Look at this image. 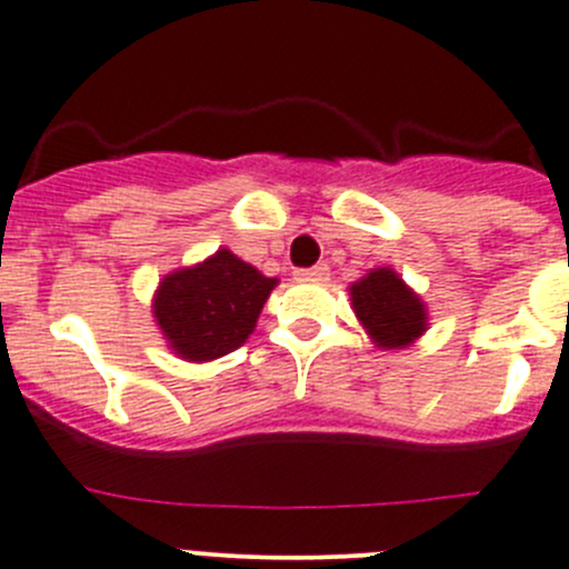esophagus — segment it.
I'll use <instances>...</instances> for the list:
<instances>
[{
	"label": "esophagus",
	"instance_id": "34e87169",
	"mask_svg": "<svg viewBox=\"0 0 569 569\" xmlns=\"http://www.w3.org/2000/svg\"><path fill=\"white\" fill-rule=\"evenodd\" d=\"M295 280H303V283H322V280H329V266L317 263L311 269H297Z\"/></svg>",
	"mask_w": 569,
	"mask_h": 569
}]
</instances>
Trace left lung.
<instances>
[{"instance_id":"obj_1","label":"left lung","mask_w":569,"mask_h":569,"mask_svg":"<svg viewBox=\"0 0 569 569\" xmlns=\"http://www.w3.org/2000/svg\"><path fill=\"white\" fill-rule=\"evenodd\" d=\"M348 295H351V309L362 331L382 351L408 348L431 326L422 297L399 278L391 266L366 272L348 286Z\"/></svg>"}]
</instances>
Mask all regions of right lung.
<instances>
[{
  "label": "right lung",
  "mask_w": 569,
  "mask_h": 569,
  "mask_svg": "<svg viewBox=\"0 0 569 569\" xmlns=\"http://www.w3.org/2000/svg\"><path fill=\"white\" fill-rule=\"evenodd\" d=\"M278 278H266L229 249L163 274L152 317L172 355L212 362L249 340Z\"/></svg>",
  "instance_id": "right-lung-1"
}]
</instances>
